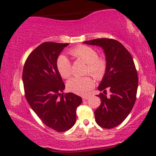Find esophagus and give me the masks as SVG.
<instances>
[{"label":"esophagus","mask_w":156,"mask_h":156,"mask_svg":"<svg viewBox=\"0 0 156 156\" xmlns=\"http://www.w3.org/2000/svg\"><path fill=\"white\" fill-rule=\"evenodd\" d=\"M89 98V97H88V96H87V97H82V100L83 101H85V100H87Z\"/></svg>","instance_id":"obj_1"}]
</instances>
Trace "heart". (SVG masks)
Segmentation results:
<instances>
[{
	"instance_id": "b5f03b06",
	"label": "heart",
	"mask_w": 156,
	"mask_h": 156,
	"mask_svg": "<svg viewBox=\"0 0 156 156\" xmlns=\"http://www.w3.org/2000/svg\"><path fill=\"white\" fill-rule=\"evenodd\" d=\"M69 53L74 58L80 59L87 64L85 74H91L97 80L103 77L107 69V61L104 57H99L94 49L87 45H79L69 50ZM57 69L64 79L72 75V65L69 59L61 55L56 62ZM94 81L89 76L84 77H73L68 81V90L79 95H85L89 92L94 87Z\"/></svg>"
}]
</instances>
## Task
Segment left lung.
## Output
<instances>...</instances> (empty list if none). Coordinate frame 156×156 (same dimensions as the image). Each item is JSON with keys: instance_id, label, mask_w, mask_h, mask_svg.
<instances>
[{"instance_id": "obj_1", "label": "left lung", "mask_w": 156, "mask_h": 156, "mask_svg": "<svg viewBox=\"0 0 156 156\" xmlns=\"http://www.w3.org/2000/svg\"><path fill=\"white\" fill-rule=\"evenodd\" d=\"M84 43L101 47L106 55L107 69L98 89L101 103L94 112L97 124L113 129L125 120L136 99L138 76L135 64L129 51L121 42L109 38H98ZM112 92L106 97V89Z\"/></svg>"}]
</instances>
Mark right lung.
Segmentation results:
<instances>
[{"instance_id": "add662e5", "label": "right lung", "mask_w": 156, "mask_h": 156, "mask_svg": "<svg viewBox=\"0 0 156 156\" xmlns=\"http://www.w3.org/2000/svg\"><path fill=\"white\" fill-rule=\"evenodd\" d=\"M69 43L44 42L27 57L23 70V82L27 102L47 126L57 132L67 131L76 121V108L82 98L65 88L57 69L59 55Z\"/></svg>"}]
</instances>
